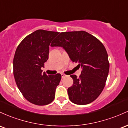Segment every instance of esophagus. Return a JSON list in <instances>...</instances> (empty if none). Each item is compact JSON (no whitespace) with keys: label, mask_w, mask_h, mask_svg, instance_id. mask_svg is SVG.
<instances>
[{"label":"esophagus","mask_w":128,"mask_h":128,"mask_svg":"<svg viewBox=\"0 0 128 128\" xmlns=\"http://www.w3.org/2000/svg\"><path fill=\"white\" fill-rule=\"evenodd\" d=\"M61 75H62V78H64L65 77H66V75H65L64 74H63V73H62Z\"/></svg>","instance_id":"esophagus-1"}]
</instances>
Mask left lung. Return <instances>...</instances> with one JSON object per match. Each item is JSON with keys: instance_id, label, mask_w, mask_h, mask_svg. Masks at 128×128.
<instances>
[{"instance_id": "1", "label": "left lung", "mask_w": 128, "mask_h": 128, "mask_svg": "<svg viewBox=\"0 0 128 128\" xmlns=\"http://www.w3.org/2000/svg\"><path fill=\"white\" fill-rule=\"evenodd\" d=\"M51 46L62 47L73 62L82 68L81 75H71L73 84L68 88L69 98L77 104H87L100 96L110 70L104 45L84 31L61 32Z\"/></svg>"}]
</instances>
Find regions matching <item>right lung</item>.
<instances>
[{"mask_svg": "<svg viewBox=\"0 0 128 128\" xmlns=\"http://www.w3.org/2000/svg\"><path fill=\"white\" fill-rule=\"evenodd\" d=\"M59 32L38 30L21 42L13 59V74L18 90L28 102L46 105L54 100L62 76L46 75L41 68L48 59L49 46Z\"/></svg>", "mask_w": 128, "mask_h": 128, "instance_id": "1", "label": "right lung"}]
</instances>
